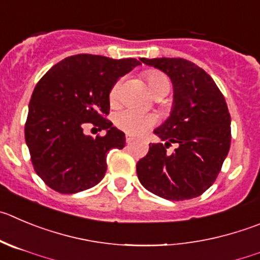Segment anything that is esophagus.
Masks as SVG:
<instances>
[{"instance_id": "34e87169", "label": "esophagus", "mask_w": 260, "mask_h": 260, "mask_svg": "<svg viewBox=\"0 0 260 260\" xmlns=\"http://www.w3.org/2000/svg\"><path fill=\"white\" fill-rule=\"evenodd\" d=\"M133 140H135V137H133V136H131V135L125 136V142H127V144H131Z\"/></svg>"}]
</instances>
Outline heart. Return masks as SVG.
Segmentation results:
<instances>
[{
    "instance_id": "b5f03b06",
    "label": "heart",
    "mask_w": 260,
    "mask_h": 260,
    "mask_svg": "<svg viewBox=\"0 0 260 260\" xmlns=\"http://www.w3.org/2000/svg\"><path fill=\"white\" fill-rule=\"evenodd\" d=\"M146 81L150 91L155 97L161 96V94L166 96L171 88L168 77L156 70H150L146 73ZM119 89H120V82H116L111 87L110 91L111 103H115L118 100ZM114 123L119 129L124 131L128 135H141L156 123V116L151 113H141V111L133 110V109H124L115 114Z\"/></svg>"
}]
</instances>
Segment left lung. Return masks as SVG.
<instances>
[{
	"instance_id": "left-lung-1",
	"label": "left lung",
	"mask_w": 260,
	"mask_h": 260,
	"mask_svg": "<svg viewBox=\"0 0 260 260\" xmlns=\"http://www.w3.org/2000/svg\"><path fill=\"white\" fill-rule=\"evenodd\" d=\"M141 60L166 73L173 84L171 115L138 160L137 176L150 192L181 201L200 196L214 183L231 145V116L222 92L207 72L181 57ZM171 143L177 149L166 152Z\"/></svg>"
}]
</instances>
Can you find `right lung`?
I'll list each match as a JSON object with an SVG mask.
<instances>
[{"instance_id": "1", "label": "right lung", "mask_w": 260, "mask_h": 260, "mask_svg": "<svg viewBox=\"0 0 260 260\" xmlns=\"http://www.w3.org/2000/svg\"><path fill=\"white\" fill-rule=\"evenodd\" d=\"M141 65L136 59L114 60L79 53L53 65L31 93L25 142L35 171L46 185L61 193L96 186L105 176L106 155L125 146V135L105 118L111 87ZM92 122L107 135L87 136Z\"/></svg>"}]
</instances>
